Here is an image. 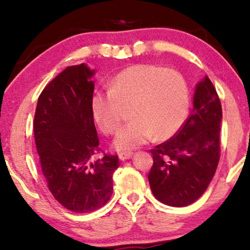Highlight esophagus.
<instances>
[{"instance_id": "1", "label": "esophagus", "mask_w": 250, "mask_h": 250, "mask_svg": "<svg viewBox=\"0 0 250 250\" xmlns=\"http://www.w3.org/2000/svg\"><path fill=\"white\" fill-rule=\"evenodd\" d=\"M133 156V152H121L119 153V159L121 160H127Z\"/></svg>"}]
</instances>
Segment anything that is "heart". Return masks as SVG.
I'll return each mask as SVG.
<instances>
[{
    "label": "heart",
    "mask_w": 250,
    "mask_h": 250,
    "mask_svg": "<svg viewBox=\"0 0 250 250\" xmlns=\"http://www.w3.org/2000/svg\"><path fill=\"white\" fill-rule=\"evenodd\" d=\"M128 105L132 121L119 129L114 140L118 151L146 145L153 135L157 140L175 135L189 112V88L175 70L155 64H133L109 82L107 92H95L91 99L92 116L105 134L118 128L122 107Z\"/></svg>",
    "instance_id": "heart-1"
}]
</instances>
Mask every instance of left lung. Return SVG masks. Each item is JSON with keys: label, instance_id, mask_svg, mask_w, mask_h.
<instances>
[{"label": "left lung", "instance_id": "left-lung-1", "mask_svg": "<svg viewBox=\"0 0 250 250\" xmlns=\"http://www.w3.org/2000/svg\"><path fill=\"white\" fill-rule=\"evenodd\" d=\"M222 105L208 76L197 84L193 109L172 139L150 150L148 179L153 196L172 207H184L203 196L220 160Z\"/></svg>", "mask_w": 250, "mask_h": 250}]
</instances>
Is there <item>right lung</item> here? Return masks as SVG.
<instances>
[{
	"label": "right lung",
	"instance_id": "right-lung-1",
	"mask_svg": "<svg viewBox=\"0 0 250 250\" xmlns=\"http://www.w3.org/2000/svg\"><path fill=\"white\" fill-rule=\"evenodd\" d=\"M94 70L86 64L67 67L44 87L34 117V136L50 192L74 213H91L112 194L117 155L102 150L91 111Z\"/></svg>",
	"mask_w": 250,
	"mask_h": 250
}]
</instances>
